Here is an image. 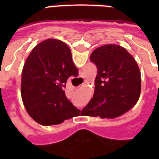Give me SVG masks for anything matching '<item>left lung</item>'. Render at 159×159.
<instances>
[{
    "mask_svg": "<svg viewBox=\"0 0 159 159\" xmlns=\"http://www.w3.org/2000/svg\"><path fill=\"white\" fill-rule=\"evenodd\" d=\"M90 60L97 75L84 116L114 119L130 111L141 92V73L134 57L122 46L105 44L92 52Z\"/></svg>",
    "mask_w": 159,
    "mask_h": 159,
    "instance_id": "obj_1",
    "label": "left lung"
}]
</instances>
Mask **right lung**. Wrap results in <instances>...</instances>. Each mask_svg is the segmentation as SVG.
<instances>
[{"label": "right lung", "mask_w": 159, "mask_h": 159, "mask_svg": "<svg viewBox=\"0 0 159 159\" xmlns=\"http://www.w3.org/2000/svg\"><path fill=\"white\" fill-rule=\"evenodd\" d=\"M77 74L71 50L65 43L48 39L38 43L22 70L20 92L29 116L43 126L60 124L78 116L80 110L64 91L67 79Z\"/></svg>", "instance_id": "add662e5"}]
</instances>
